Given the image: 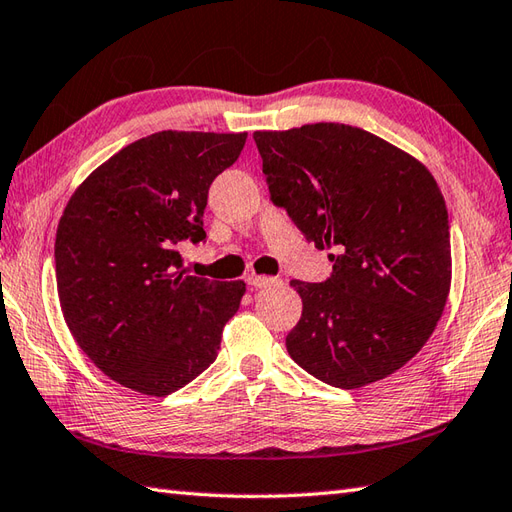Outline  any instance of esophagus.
Instances as JSON below:
<instances>
[{
	"label": "esophagus",
	"instance_id": "obj_1",
	"mask_svg": "<svg viewBox=\"0 0 512 512\" xmlns=\"http://www.w3.org/2000/svg\"><path fill=\"white\" fill-rule=\"evenodd\" d=\"M247 285H252L256 289H269V287H278L282 282L278 278H269V276H258V274H249L247 278Z\"/></svg>",
	"mask_w": 512,
	"mask_h": 512
}]
</instances>
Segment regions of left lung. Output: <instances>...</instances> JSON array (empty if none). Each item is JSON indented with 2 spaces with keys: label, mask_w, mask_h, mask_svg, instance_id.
Returning <instances> with one entry per match:
<instances>
[{
  "label": "left lung",
  "mask_w": 512,
  "mask_h": 512,
  "mask_svg": "<svg viewBox=\"0 0 512 512\" xmlns=\"http://www.w3.org/2000/svg\"><path fill=\"white\" fill-rule=\"evenodd\" d=\"M254 142L274 206L333 252L331 278L291 280L302 298L291 359L342 390L385 379L425 346L447 304L449 214L436 179L350 124L256 131Z\"/></svg>",
  "instance_id": "left-lung-1"
}]
</instances>
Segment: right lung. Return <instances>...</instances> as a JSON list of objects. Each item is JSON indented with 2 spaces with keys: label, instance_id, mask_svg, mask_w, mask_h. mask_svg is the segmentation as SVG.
<instances>
[{
  "label": "right lung",
  "instance_id": "add662e5",
  "mask_svg": "<svg viewBox=\"0 0 512 512\" xmlns=\"http://www.w3.org/2000/svg\"><path fill=\"white\" fill-rule=\"evenodd\" d=\"M247 133L160 131L124 146L72 195L54 243L67 326L124 388L166 396L217 359L245 282L188 276L181 243L206 241L214 177Z\"/></svg>",
  "mask_w": 512,
  "mask_h": 512
}]
</instances>
